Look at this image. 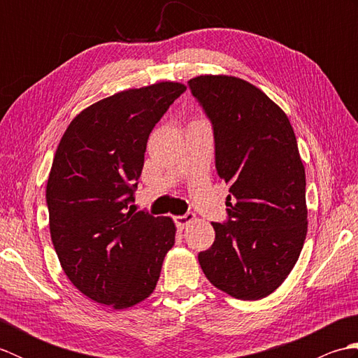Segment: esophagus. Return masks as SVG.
Masks as SVG:
<instances>
[{"label": "esophagus", "instance_id": "esophagus-1", "mask_svg": "<svg viewBox=\"0 0 358 358\" xmlns=\"http://www.w3.org/2000/svg\"><path fill=\"white\" fill-rule=\"evenodd\" d=\"M173 220H175V224L178 226V229H185V227L189 223L194 222L195 214H191V212H187V214H185V215H177Z\"/></svg>", "mask_w": 358, "mask_h": 358}]
</instances>
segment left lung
<instances>
[{
	"instance_id": "8db88e82",
	"label": "left lung",
	"mask_w": 358,
	"mask_h": 358,
	"mask_svg": "<svg viewBox=\"0 0 358 358\" xmlns=\"http://www.w3.org/2000/svg\"><path fill=\"white\" fill-rule=\"evenodd\" d=\"M214 129L215 167L229 185L226 223L199 254L204 275L240 300L272 294L292 271L308 232L306 175L286 113L250 83L189 80Z\"/></svg>"
}]
</instances>
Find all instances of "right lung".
<instances>
[{
	"label": "right lung",
	"mask_w": 358,
	"mask_h": 358,
	"mask_svg": "<svg viewBox=\"0 0 358 358\" xmlns=\"http://www.w3.org/2000/svg\"><path fill=\"white\" fill-rule=\"evenodd\" d=\"M185 90L162 81L104 98L71 121L57 148L45 187L52 243L72 285L101 305L148 299L175 243L172 218L129 203L149 134Z\"/></svg>",
	"instance_id": "right-lung-1"
}]
</instances>
